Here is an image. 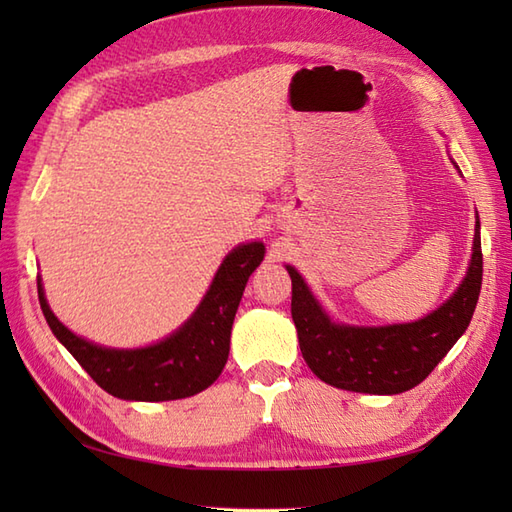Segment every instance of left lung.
<instances>
[{"instance_id": "1", "label": "left lung", "mask_w": 512, "mask_h": 512, "mask_svg": "<svg viewBox=\"0 0 512 512\" xmlns=\"http://www.w3.org/2000/svg\"><path fill=\"white\" fill-rule=\"evenodd\" d=\"M480 220L475 222L473 255L460 288L427 317L413 323L358 328L332 323L308 284L292 266V321L301 354L323 383L361 394H402L420 385L464 330L482 288Z\"/></svg>"}]
</instances>
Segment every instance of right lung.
<instances>
[{
  "label": "right lung",
  "instance_id": "right-lung-1",
  "mask_svg": "<svg viewBox=\"0 0 512 512\" xmlns=\"http://www.w3.org/2000/svg\"><path fill=\"white\" fill-rule=\"evenodd\" d=\"M264 253L262 242L233 248L191 319L165 341L138 350L101 347L70 332L50 310L41 277H37L39 303L52 334L107 394L143 402L189 398L211 387L222 374L237 306Z\"/></svg>",
  "mask_w": 512,
  "mask_h": 512
}]
</instances>
